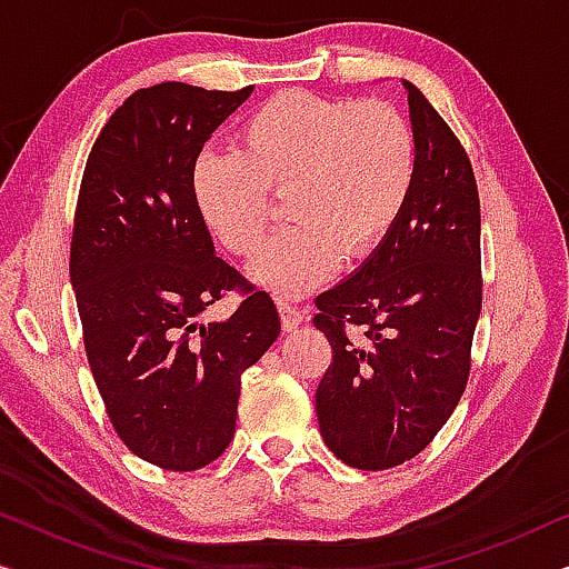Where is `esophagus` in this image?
Instances as JSON below:
<instances>
[{
    "instance_id": "obj_1",
    "label": "esophagus",
    "mask_w": 569,
    "mask_h": 569,
    "mask_svg": "<svg viewBox=\"0 0 569 569\" xmlns=\"http://www.w3.org/2000/svg\"><path fill=\"white\" fill-rule=\"evenodd\" d=\"M277 308H279V318H282L284 331L298 329V326L306 321V310H302L300 306H295V302H290V300L277 298Z\"/></svg>"
}]
</instances>
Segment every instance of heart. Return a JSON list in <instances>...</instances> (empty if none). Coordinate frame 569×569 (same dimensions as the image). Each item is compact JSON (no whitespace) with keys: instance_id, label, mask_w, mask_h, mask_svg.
Here are the masks:
<instances>
[{"instance_id":"heart-1","label":"heart","mask_w":569,"mask_h":569,"mask_svg":"<svg viewBox=\"0 0 569 569\" xmlns=\"http://www.w3.org/2000/svg\"><path fill=\"white\" fill-rule=\"evenodd\" d=\"M417 139L386 100L287 90L243 121L236 152H201L193 199L207 228L236 256L259 251L287 197L292 228L271 240L251 274L279 295H306L341 256L368 259L399 222L415 189Z\"/></svg>"}]
</instances>
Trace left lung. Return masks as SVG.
I'll list each match as a JSON object with an SVG mask.
<instances>
[{"label":"left lung","instance_id":"obj_1","mask_svg":"<svg viewBox=\"0 0 569 569\" xmlns=\"http://www.w3.org/2000/svg\"><path fill=\"white\" fill-rule=\"evenodd\" d=\"M415 189L383 246L316 298L331 365L316 415L331 453L362 471L411 461L461 401L481 310V214L469 154L411 82Z\"/></svg>","mask_w":569,"mask_h":569}]
</instances>
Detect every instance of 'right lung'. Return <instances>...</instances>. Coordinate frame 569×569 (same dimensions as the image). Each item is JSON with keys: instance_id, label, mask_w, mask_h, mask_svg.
I'll return each instance as SVG.
<instances>
[{"instance_id": "1", "label": "right lung", "mask_w": 569, "mask_h": 569, "mask_svg": "<svg viewBox=\"0 0 569 569\" xmlns=\"http://www.w3.org/2000/svg\"><path fill=\"white\" fill-rule=\"evenodd\" d=\"M251 92L137 90L98 134L77 197L69 277L92 378L123 446L168 471L224 453L240 376L279 337L274 300L214 256L191 181L209 134ZM228 291L237 313L201 325Z\"/></svg>"}]
</instances>
